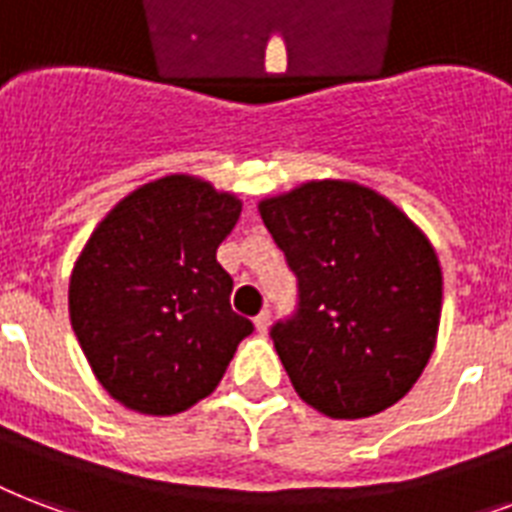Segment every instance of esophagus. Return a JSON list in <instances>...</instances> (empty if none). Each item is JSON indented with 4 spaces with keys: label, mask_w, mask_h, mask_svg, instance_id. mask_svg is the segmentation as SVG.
<instances>
[{
    "label": "esophagus",
    "mask_w": 512,
    "mask_h": 512,
    "mask_svg": "<svg viewBox=\"0 0 512 512\" xmlns=\"http://www.w3.org/2000/svg\"><path fill=\"white\" fill-rule=\"evenodd\" d=\"M268 325H271V314H268V311H260L255 317V330L260 335H265L268 333Z\"/></svg>",
    "instance_id": "esophagus-1"
}]
</instances>
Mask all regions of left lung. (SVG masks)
<instances>
[{
  "mask_svg": "<svg viewBox=\"0 0 512 512\" xmlns=\"http://www.w3.org/2000/svg\"><path fill=\"white\" fill-rule=\"evenodd\" d=\"M257 212L298 273V314L271 335L300 400L349 421L403 400L435 351L443 308L427 233L351 179H308Z\"/></svg>",
  "mask_w": 512,
  "mask_h": 512,
  "instance_id": "left-lung-1",
  "label": "left lung"
}]
</instances>
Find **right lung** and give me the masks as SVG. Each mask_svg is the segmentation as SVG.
<instances>
[{"instance_id": "right-lung-1", "label": "right lung", "mask_w": 512, "mask_h": 512, "mask_svg": "<svg viewBox=\"0 0 512 512\" xmlns=\"http://www.w3.org/2000/svg\"><path fill=\"white\" fill-rule=\"evenodd\" d=\"M241 198L193 174L136 187L69 276V319L93 376L136 413L174 416L217 389L252 322L230 308L217 247Z\"/></svg>"}]
</instances>
